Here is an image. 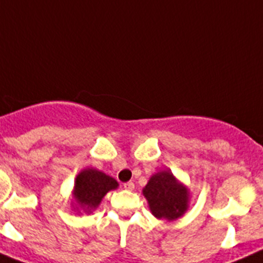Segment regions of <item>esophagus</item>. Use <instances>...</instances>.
<instances>
[{"instance_id":"esophagus-1","label":"esophagus","mask_w":263,"mask_h":263,"mask_svg":"<svg viewBox=\"0 0 263 263\" xmlns=\"http://www.w3.org/2000/svg\"><path fill=\"white\" fill-rule=\"evenodd\" d=\"M123 186H124L125 191H134L135 184L132 181H128V182H124V184H123Z\"/></svg>"}]
</instances>
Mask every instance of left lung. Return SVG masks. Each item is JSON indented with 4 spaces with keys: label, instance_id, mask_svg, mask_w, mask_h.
I'll return each mask as SVG.
<instances>
[{
    "label": "left lung",
    "instance_id": "8db88e82",
    "mask_svg": "<svg viewBox=\"0 0 263 263\" xmlns=\"http://www.w3.org/2000/svg\"><path fill=\"white\" fill-rule=\"evenodd\" d=\"M143 195L152 214L159 220H177L188 209V188L177 181L170 171L155 173L143 189Z\"/></svg>",
    "mask_w": 263,
    "mask_h": 263
}]
</instances>
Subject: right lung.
<instances>
[{
    "instance_id": "right-lung-1",
    "label": "right lung",
    "mask_w": 263,
    "mask_h": 263,
    "mask_svg": "<svg viewBox=\"0 0 263 263\" xmlns=\"http://www.w3.org/2000/svg\"><path fill=\"white\" fill-rule=\"evenodd\" d=\"M118 186V181L106 173L93 168H86L75 179L74 198L86 213H91L99 206L107 192Z\"/></svg>"
}]
</instances>
